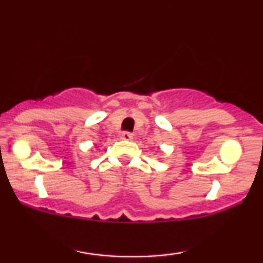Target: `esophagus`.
Segmentation results:
<instances>
[{
  "label": "esophagus",
  "instance_id": "34e87169",
  "mask_svg": "<svg viewBox=\"0 0 263 263\" xmlns=\"http://www.w3.org/2000/svg\"><path fill=\"white\" fill-rule=\"evenodd\" d=\"M121 138H122V140L129 141V140H132V138H134V135H132L131 132H128V131H123L121 134Z\"/></svg>",
  "mask_w": 263,
  "mask_h": 263
}]
</instances>
